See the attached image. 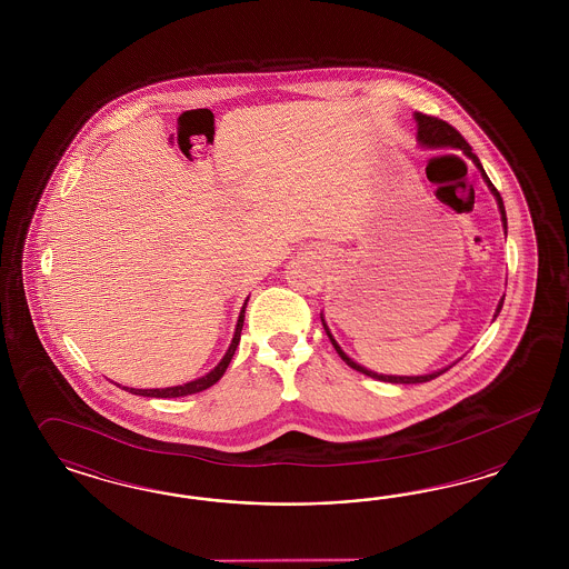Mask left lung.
I'll list each match as a JSON object with an SVG mask.
<instances>
[{"mask_svg": "<svg viewBox=\"0 0 569 569\" xmlns=\"http://www.w3.org/2000/svg\"><path fill=\"white\" fill-rule=\"evenodd\" d=\"M415 121H417V139H419V143H421V146H428V148H452V150H461L463 154L469 156V158L476 162V167H478L480 172H482L483 181L488 183V188L492 191V196L497 198V204H499L500 210V221H502V227L507 229V214H505V204H502V198H500L499 190H497V188L492 186V181L488 179V174L483 171L482 164H480V160H478V156L471 152V146L467 143L463 136H461L452 124H448L447 121H440V119H436V117H428V114H421V112H415ZM502 300H505V298H500L499 307H497L495 317H497L500 309H502ZM321 321H323V328L328 331L329 340H331V345L336 348V352L342 357V361H345L348 367H352V369L361 371L365 376H369V378L379 379V381H390V383H423V381H430V379L438 378V376H442L445 371H448V367L440 369V371L428 373V376H383V373L369 371V369H365V367H361L359 362L352 361V359L346 355L345 350L340 348V345L333 340V336L329 333L328 323H326V319H323V317H321Z\"/></svg>", "mask_w": 569, "mask_h": 569, "instance_id": "obj_1", "label": "left lung"}]
</instances>
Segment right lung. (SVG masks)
Masks as SVG:
<instances>
[{"instance_id": "1", "label": "right lung", "mask_w": 569, "mask_h": 569, "mask_svg": "<svg viewBox=\"0 0 569 569\" xmlns=\"http://www.w3.org/2000/svg\"><path fill=\"white\" fill-rule=\"evenodd\" d=\"M246 305H248V298H246V302H243V307H241L240 317H238V326H236V333H233V340H231V345H229V350L224 352V357L221 359V362H219L210 373L202 376V378L193 379V381H188V383H183V386H172V388H152V390H141V388L136 390V388H127V390H129V392H133V395H139V397L179 398L188 397V395H196V392H202V390L210 388L212 383H217L219 379L223 378L224 369L229 367V362H231L233 355H236V348L240 345Z\"/></svg>"}]
</instances>
